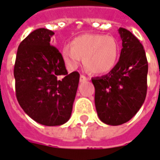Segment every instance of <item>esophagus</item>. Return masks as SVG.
<instances>
[{"label":"esophagus","mask_w":160,"mask_h":160,"mask_svg":"<svg viewBox=\"0 0 160 160\" xmlns=\"http://www.w3.org/2000/svg\"><path fill=\"white\" fill-rule=\"evenodd\" d=\"M89 78H87L85 77V76H83V75H81L80 76V82H85V81H87Z\"/></svg>","instance_id":"1"}]
</instances>
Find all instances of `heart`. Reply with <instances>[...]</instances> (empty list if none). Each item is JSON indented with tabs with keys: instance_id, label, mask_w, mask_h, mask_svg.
<instances>
[{
	"instance_id": "1",
	"label": "heart",
	"mask_w": 160,
	"mask_h": 160,
	"mask_svg": "<svg viewBox=\"0 0 160 160\" xmlns=\"http://www.w3.org/2000/svg\"><path fill=\"white\" fill-rule=\"evenodd\" d=\"M119 46L112 36L102 34H82L71 41V46H64L62 57L70 70H76L82 58L84 64L95 74L110 71L116 64Z\"/></svg>"
}]
</instances>
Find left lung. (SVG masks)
<instances>
[{
  "mask_svg": "<svg viewBox=\"0 0 160 160\" xmlns=\"http://www.w3.org/2000/svg\"><path fill=\"white\" fill-rule=\"evenodd\" d=\"M118 31L122 40L118 63L108 74L91 79L98 117L111 126L131 120L144 103L147 90L148 64L143 46L128 30Z\"/></svg>",
  "mask_w": 160,
  "mask_h": 160,
  "instance_id": "obj_1",
  "label": "left lung"
}]
</instances>
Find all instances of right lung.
Masks as SVG:
<instances>
[{"mask_svg": "<svg viewBox=\"0 0 160 160\" xmlns=\"http://www.w3.org/2000/svg\"><path fill=\"white\" fill-rule=\"evenodd\" d=\"M54 32H32L20 44L13 75L17 100L25 113L45 126H60L72 112L80 75L67 72L61 53L51 46Z\"/></svg>", "mask_w": 160, "mask_h": 160, "instance_id": "1", "label": "right lung"}]
</instances>
